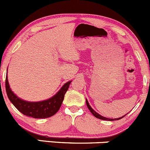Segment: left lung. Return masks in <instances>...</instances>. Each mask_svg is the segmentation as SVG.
<instances>
[{"instance_id": "obj_1", "label": "left lung", "mask_w": 150, "mask_h": 150, "mask_svg": "<svg viewBox=\"0 0 150 150\" xmlns=\"http://www.w3.org/2000/svg\"><path fill=\"white\" fill-rule=\"evenodd\" d=\"M86 105H87V108H89V110H90V112H92V115H94V116L95 117H96V118H99V119H101V120H105V121H115V120H119V119H121V118H123V117L125 116V115H123V116H122V117H121V118H105V117H104V116H102V115H100V114H98V112H95V110H94L92 108H91V106L89 105V103H88V101H87V100H86Z\"/></svg>"}]
</instances>
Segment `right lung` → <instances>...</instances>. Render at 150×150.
<instances>
[{"label": "right lung", "instance_id": "obj_1", "mask_svg": "<svg viewBox=\"0 0 150 150\" xmlns=\"http://www.w3.org/2000/svg\"><path fill=\"white\" fill-rule=\"evenodd\" d=\"M71 82V81L66 82L51 98L40 102L25 101L16 96L11 89L7 76L6 77V90L9 100L21 113L34 118H46L55 115L60 109Z\"/></svg>", "mask_w": 150, "mask_h": 150}]
</instances>
